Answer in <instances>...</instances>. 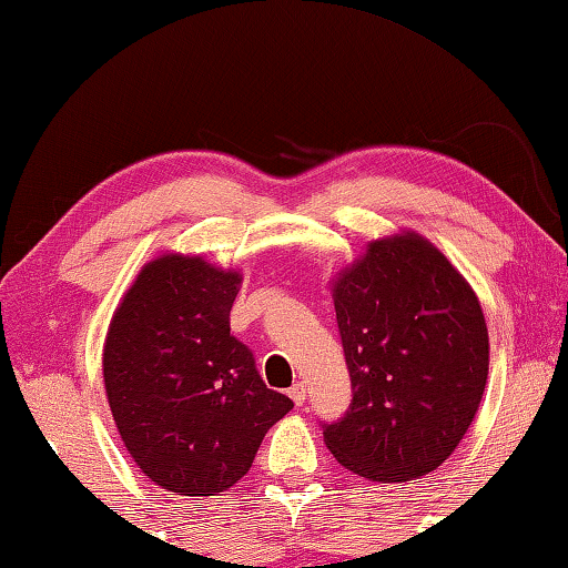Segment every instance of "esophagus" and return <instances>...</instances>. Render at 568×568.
Returning <instances> with one entry per match:
<instances>
[{
  "mask_svg": "<svg viewBox=\"0 0 568 568\" xmlns=\"http://www.w3.org/2000/svg\"><path fill=\"white\" fill-rule=\"evenodd\" d=\"M287 395H291V399L295 402V405L301 407V405H305V399H307V389H305L303 383H295L291 389H287Z\"/></svg>",
  "mask_w": 568,
  "mask_h": 568,
  "instance_id": "esophagus-1",
  "label": "esophagus"
}]
</instances>
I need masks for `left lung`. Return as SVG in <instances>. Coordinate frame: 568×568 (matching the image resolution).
<instances>
[{
  "instance_id": "left-lung-1",
  "label": "left lung",
  "mask_w": 568,
  "mask_h": 568,
  "mask_svg": "<svg viewBox=\"0 0 568 568\" xmlns=\"http://www.w3.org/2000/svg\"><path fill=\"white\" fill-rule=\"evenodd\" d=\"M333 293L353 399L323 425L327 449L383 484L437 469L487 385L489 335L477 295L415 233L369 243Z\"/></svg>"
}]
</instances>
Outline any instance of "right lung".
I'll list each match as a JSON object with an SVG mask.
<instances>
[{
	"label": "right lung",
	"mask_w": 568,
	"mask_h": 568,
	"mask_svg": "<svg viewBox=\"0 0 568 568\" xmlns=\"http://www.w3.org/2000/svg\"><path fill=\"white\" fill-rule=\"evenodd\" d=\"M241 275L163 255L113 313L104 383L129 455L151 481L213 497L251 469L265 432L293 409L267 389L248 345L231 335Z\"/></svg>",
	"instance_id": "1"
}]
</instances>
